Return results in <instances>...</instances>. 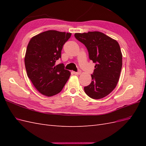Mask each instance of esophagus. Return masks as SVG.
<instances>
[{"mask_svg": "<svg viewBox=\"0 0 146 146\" xmlns=\"http://www.w3.org/2000/svg\"><path fill=\"white\" fill-rule=\"evenodd\" d=\"M81 72H82V71L80 70H78V71H77V72H74V74H76V75H79V74H81Z\"/></svg>", "mask_w": 146, "mask_h": 146, "instance_id": "esophagus-1", "label": "esophagus"}]
</instances>
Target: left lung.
Segmentation results:
<instances>
[{"mask_svg":"<svg viewBox=\"0 0 146 146\" xmlns=\"http://www.w3.org/2000/svg\"><path fill=\"white\" fill-rule=\"evenodd\" d=\"M75 37L86 47L89 58L96 64L92 81L84 87L90 98L99 99L116 88L122 66V55L118 42L104 33L89 32L75 33Z\"/></svg>","mask_w":146,"mask_h":146,"instance_id":"left-lung-1","label":"left lung"}]
</instances>
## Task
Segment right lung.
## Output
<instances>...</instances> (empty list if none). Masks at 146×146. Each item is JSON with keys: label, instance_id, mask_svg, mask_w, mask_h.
Listing matches in <instances>:
<instances>
[{"label": "right lung", "instance_id": "right-lung-1", "mask_svg": "<svg viewBox=\"0 0 146 146\" xmlns=\"http://www.w3.org/2000/svg\"><path fill=\"white\" fill-rule=\"evenodd\" d=\"M70 36V33L48 30L35 36L29 42L24 60L26 71L34 86L43 95L58 94L70 76L63 63L55 64Z\"/></svg>", "mask_w": 146, "mask_h": 146}]
</instances>
